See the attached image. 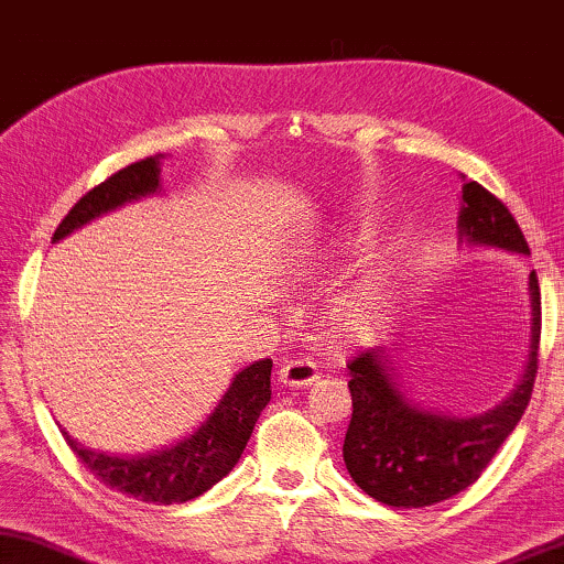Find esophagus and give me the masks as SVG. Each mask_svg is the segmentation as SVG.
<instances>
[{
	"mask_svg": "<svg viewBox=\"0 0 564 564\" xmlns=\"http://www.w3.org/2000/svg\"><path fill=\"white\" fill-rule=\"evenodd\" d=\"M279 375L285 388H306V384H311L318 377L316 365L308 362V359H293V362H285Z\"/></svg>",
	"mask_w": 564,
	"mask_h": 564,
	"instance_id": "obj_1",
	"label": "esophagus"
}]
</instances>
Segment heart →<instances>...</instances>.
<instances>
[{"mask_svg":"<svg viewBox=\"0 0 564 564\" xmlns=\"http://www.w3.org/2000/svg\"><path fill=\"white\" fill-rule=\"evenodd\" d=\"M388 279L384 275H372L365 283H359L355 291H349L344 301L336 308V316H339L341 326L351 334L372 329L377 318H380V311L388 304Z\"/></svg>","mask_w":564,"mask_h":564,"instance_id":"b5f03b06","label":"heart"}]
</instances>
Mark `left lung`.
Segmentation results:
<instances>
[{
	"label": "left lung",
	"instance_id": "1",
	"mask_svg": "<svg viewBox=\"0 0 564 564\" xmlns=\"http://www.w3.org/2000/svg\"><path fill=\"white\" fill-rule=\"evenodd\" d=\"M458 225L468 242L529 253L524 232L507 205L478 182L464 184ZM529 291L534 326L527 372L514 394L484 415L448 417L415 408L388 375L382 347L357 351L349 359L351 420L341 453L359 489L388 507L417 509L456 497L478 481L532 400L542 334V296L534 271Z\"/></svg>",
	"mask_w": 564,
	"mask_h": 564
}]
</instances>
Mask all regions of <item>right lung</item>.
Listing matches in <instances>:
<instances>
[{
  "label": "right lung",
  "instance_id": "1",
  "mask_svg": "<svg viewBox=\"0 0 564 564\" xmlns=\"http://www.w3.org/2000/svg\"><path fill=\"white\" fill-rule=\"evenodd\" d=\"M159 159H164V154L147 156L141 162L123 166L106 182H100L98 187L86 192L57 225L53 240L65 238L67 232L108 213V209L123 205V202L156 192ZM271 359H260V362L242 369L240 375H235L220 405L207 417V423H202L199 431H195V435L180 441L172 448L149 453V456H106V453L90 451L70 438L63 427L61 433L70 451L80 458V464L100 484L147 503L189 501L205 494L223 476H228L232 466L238 464L240 453L246 451L250 433H253L256 420L271 400Z\"/></svg>",
  "mask_w": 564,
  "mask_h": 564
}]
</instances>
